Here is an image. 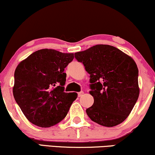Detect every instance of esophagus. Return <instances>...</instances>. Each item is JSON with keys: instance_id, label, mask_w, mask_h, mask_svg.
<instances>
[{"instance_id": "1", "label": "esophagus", "mask_w": 155, "mask_h": 155, "mask_svg": "<svg viewBox=\"0 0 155 155\" xmlns=\"http://www.w3.org/2000/svg\"><path fill=\"white\" fill-rule=\"evenodd\" d=\"M83 94H84V92L83 91H81V92H78V96H79V97H81V96L83 95Z\"/></svg>"}]
</instances>
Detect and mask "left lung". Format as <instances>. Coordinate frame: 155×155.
<instances>
[{"label": "left lung", "mask_w": 155, "mask_h": 155, "mask_svg": "<svg viewBox=\"0 0 155 155\" xmlns=\"http://www.w3.org/2000/svg\"><path fill=\"white\" fill-rule=\"evenodd\" d=\"M90 74V94L94 104L86 112L91 120L105 127L124 122L138 98V69L134 60L117 48L97 44L75 53Z\"/></svg>", "instance_id": "obj_1"}]
</instances>
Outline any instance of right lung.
I'll list each match as a JSON object with an SVG mask.
<instances>
[{"mask_svg":"<svg viewBox=\"0 0 155 155\" xmlns=\"http://www.w3.org/2000/svg\"><path fill=\"white\" fill-rule=\"evenodd\" d=\"M74 53L43 49L32 53L18 64L15 71L13 95L28 121L49 127L66 117L76 92H65V67Z\"/></svg>","mask_w":155,"mask_h":155,"instance_id":"right-lung-1","label":"right lung"}]
</instances>
